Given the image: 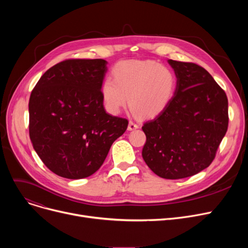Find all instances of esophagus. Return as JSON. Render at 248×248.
<instances>
[{
    "instance_id": "esophagus-1",
    "label": "esophagus",
    "mask_w": 248,
    "mask_h": 248,
    "mask_svg": "<svg viewBox=\"0 0 248 248\" xmlns=\"http://www.w3.org/2000/svg\"><path fill=\"white\" fill-rule=\"evenodd\" d=\"M139 126H140V124L138 123H136L134 121H129L127 128H128V131H134V129L139 128Z\"/></svg>"
}]
</instances>
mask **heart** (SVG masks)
Instances as JSON below:
<instances>
[{
    "label": "heart",
    "instance_id": "heart-1",
    "mask_svg": "<svg viewBox=\"0 0 248 248\" xmlns=\"http://www.w3.org/2000/svg\"><path fill=\"white\" fill-rule=\"evenodd\" d=\"M111 78L101 85L104 106L112 113L126 104L140 117H153L171 103L177 88L173 70L151 60H127L117 63Z\"/></svg>",
    "mask_w": 248,
    "mask_h": 248
}]
</instances>
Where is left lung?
Instances as JSON below:
<instances>
[{
  "instance_id": "8db88e82",
  "label": "left lung",
  "mask_w": 248,
  "mask_h": 248,
  "mask_svg": "<svg viewBox=\"0 0 248 248\" xmlns=\"http://www.w3.org/2000/svg\"><path fill=\"white\" fill-rule=\"evenodd\" d=\"M177 76L175 95L167 108L142 125L141 155L164 179L191 177L209 167L228 128V99L205 68L170 59Z\"/></svg>"
}]
</instances>
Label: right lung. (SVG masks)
I'll list each match as a JSON object with an SVG mask.
<instances>
[{
    "label": "right lung",
    "mask_w": 248,
    "mask_h": 248,
    "mask_svg": "<svg viewBox=\"0 0 248 248\" xmlns=\"http://www.w3.org/2000/svg\"><path fill=\"white\" fill-rule=\"evenodd\" d=\"M103 59H66L49 68L29 99V136L54 174L83 179L103 164L128 121L107 113L101 85Z\"/></svg>",
    "instance_id": "right-lung-1"
}]
</instances>
